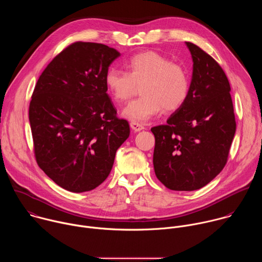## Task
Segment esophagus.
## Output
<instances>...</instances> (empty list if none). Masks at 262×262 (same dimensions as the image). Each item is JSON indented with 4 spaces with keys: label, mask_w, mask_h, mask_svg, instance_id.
Returning a JSON list of instances; mask_svg holds the SVG:
<instances>
[{
    "label": "esophagus",
    "mask_w": 262,
    "mask_h": 262,
    "mask_svg": "<svg viewBox=\"0 0 262 262\" xmlns=\"http://www.w3.org/2000/svg\"><path fill=\"white\" fill-rule=\"evenodd\" d=\"M130 127H132V129L135 130V132H140V130L144 129L143 124L140 123V122H136V121H132V122H130Z\"/></svg>",
    "instance_id": "esophagus-1"
}]
</instances>
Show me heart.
I'll list each match as a JSON object with an SVG mask.
<instances>
[{"instance_id": "obj_1", "label": "heart", "mask_w": 262, "mask_h": 262, "mask_svg": "<svg viewBox=\"0 0 262 262\" xmlns=\"http://www.w3.org/2000/svg\"><path fill=\"white\" fill-rule=\"evenodd\" d=\"M126 71L111 68L105 72L104 86L116 102L127 100L137 85H142V97L130 101L122 116L136 122H145L163 111L180 108L190 93V78L186 69L169 58L145 52L133 56L125 63Z\"/></svg>"}]
</instances>
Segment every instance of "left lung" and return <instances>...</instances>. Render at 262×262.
I'll use <instances>...</instances> for the list:
<instances>
[{"label":"left lung","mask_w":262,"mask_h":262,"mask_svg":"<svg viewBox=\"0 0 262 262\" xmlns=\"http://www.w3.org/2000/svg\"><path fill=\"white\" fill-rule=\"evenodd\" d=\"M190 93L167 124L151 128L158 179L173 191H195L225 167L236 123L230 84L219 63L192 42Z\"/></svg>","instance_id":"obj_1"}]
</instances>
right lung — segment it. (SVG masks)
<instances>
[{
  "instance_id": "obj_1",
  "label": "right lung",
  "mask_w": 262,
  "mask_h": 262,
  "mask_svg": "<svg viewBox=\"0 0 262 262\" xmlns=\"http://www.w3.org/2000/svg\"><path fill=\"white\" fill-rule=\"evenodd\" d=\"M120 53L78 41L41 73L29 106L34 154L40 169L61 188L83 193L102 183L117 149L129 136L110 99L104 76Z\"/></svg>"
}]
</instances>
